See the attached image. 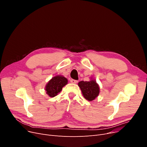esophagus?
Returning a JSON list of instances; mask_svg holds the SVG:
<instances>
[{
	"label": "esophagus",
	"mask_w": 147,
	"mask_h": 147,
	"mask_svg": "<svg viewBox=\"0 0 147 147\" xmlns=\"http://www.w3.org/2000/svg\"><path fill=\"white\" fill-rule=\"evenodd\" d=\"M70 82L71 83H77L78 82V80H74V79H71L70 80Z\"/></svg>",
	"instance_id": "34e87169"
}]
</instances>
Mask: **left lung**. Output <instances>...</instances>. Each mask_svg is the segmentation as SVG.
Wrapping results in <instances>:
<instances>
[{
  "instance_id": "obj_1",
  "label": "left lung",
  "mask_w": 147,
  "mask_h": 147,
  "mask_svg": "<svg viewBox=\"0 0 147 147\" xmlns=\"http://www.w3.org/2000/svg\"><path fill=\"white\" fill-rule=\"evenodd\" d=\"M78 86L82 90L84 98L89 101H93L99 94V84L96 83L95 79H92V78L88 82L80 81L78 83Z\"/></svg>"
}]
</instances>
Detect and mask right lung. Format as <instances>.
Instances as JSON below:
<instances>
[{"label":"right lung","mask_w":147,"mask_h":147,"mask_svg":"<svg viewBox=\"0 0 147 147\" xmlns=\"http://www.w3.org/2000/svg\"><path fill=\"white\" fill-rule=\"evenodd\" d=\"M68 83V80L61 75H57L47 83L45 86V91L50 97L57 96L61 91L63 88Z\"/></svg>","instance_id":"right-lung-1"}]
</instances>
